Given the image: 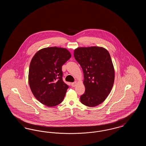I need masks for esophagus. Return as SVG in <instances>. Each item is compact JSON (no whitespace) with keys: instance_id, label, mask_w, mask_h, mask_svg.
<instances>
[{"instance_id":"34e87169","label":"esophagus","mask_w":146,"mask_h":146,"mask_svg":"<svg viewBox=\"0 0 146 146\" xmlns=\"http://www.w3.org/2000/svg\"><path fill=\"white\" fill-rule=\"evenodd\" d=\"M76 82H74V83H72V86H73V87H75L76 86Z\"/></svg>"}]
</instances>
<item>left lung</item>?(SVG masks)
<instances>
[{"label": "left lung", "instance_id": "8db88e82", "mask_svg": "<svg viewBox=\"0 0 146 146\" xmlns=\"http://www.w3.org/2000/svg\"><path fill=\"white\" fill-rule=\"evenodd\" d=\"M74 56L84 73L85 91L80 98L83 104L95 107L102 104L110 94L115 77L109 52L100 46L79 47Z\"/></svg>", "mask_w": 146, "mask_h": 146}]
</instances>
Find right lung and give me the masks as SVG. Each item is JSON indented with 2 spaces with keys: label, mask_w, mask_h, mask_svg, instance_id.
<instances>
[{
  "label": "right lung",
  "mask_w": 146,
  "mask_h": 146,
  "mask_svg": "<svg viewBox=\"0 0 146 146\" xmlns=\"http://www.w3.org/2000/svg\"><path fill=\"white\" fill-rule=\"evenodd\" d=\"M70 57L67 49L54 46L39 50L32 58L28 83L42 104L54 107L62 102L68 86L63 81L62 66Z\"/></svg>",
  "instance_id": "1"
}]
</instances>
